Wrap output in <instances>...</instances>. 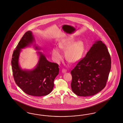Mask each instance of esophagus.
I'll use <instances>...</instances> for the list:
<instances>
[{
    "mask_svg": "<svg viewBox=\"0 0 123 123\" xmlns=\"http://www.w3.org/2000/svg\"><path fill=\"white\" fill-rule=\"evenodd\" d=\"M67 72V70L66 69H62V72L63 73H66Z\"/></svg>",
    "mask_w": 123,
    "mask_h": 123,
    "instance_id": "esophagus-1",
    "label": "esophagus"
}]
</instances>
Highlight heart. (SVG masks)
Segmentation results:
<instances>
[{"label": "heart", "instance_id": "heart-1", "mask_svg": "<svg viewBox=\"0 0 123 123\" xmlns=\"http://www.w3.org/2000/svg\"><path fill=\"white\" fill-rule=\"evenodd\" d=\"M74 42L71 37H67L60 42L59 46L61 49L66 50V59L70 62H74L80 59L84 52L85 46L82 41ZM52 54L55 60L59 62L63 57V55L59 48L55 47L53 49Z\"/></svg>", "mask_w": 123, "mask_h": 123}]
</instances>
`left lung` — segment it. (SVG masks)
Here are the masks:
<instances>
[{"label": "left lung", "mask_w": 123, "mask_h": 123, "mask_svg": "<svg viewBox=\"0 0 123 123\" xmlns=\"http://www.w3.org/2000/svg\"><path fill=\"white\" fill-rule=\"evenodd\" d=\"M111 68L107 46L102 41H96L71 72L72 91L78 96L96 95L106 86Z\"/></svg>", "instance_id": "1"}]
</instances>
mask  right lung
<instances>
[{"mask_svg":"<svg viewBox=\"0 0 123 123\" xmlns=\"http://www.w3.org/2000/svg\"><path fill=\"white\" fill-rule=\"evenodd\" d=\"M34 42L30 31L26 32L13 51L11 60L12 69L16 85L27 95L41 96L49 94L53 89L54 81L59 74V65L49 62L40 52L38 62L35 68L32 70L22 69L18 61L21 49L29 46ZM35 49H38L37 46Z\"/></svg>","mask_w":123,"mask_h":123,"instance_id":"right-lung-1","label":"right lung"}]
</instances>
